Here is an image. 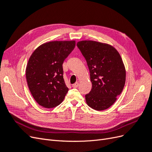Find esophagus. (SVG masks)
Listing matches in <instances>:
<instances>
[{"label":"esophagus","mask_w":152,"mask_h":152,"mask_svg":"<svg viewBox=\"0 0 152 152\" xmlns=\"http://www.w3.org/2000/svg\"><path fill=\"white\" fill-rule=\"evenodd\" d=\"M78 86H79V83H78V82H76V83L72 84V87L73 88H75V87H77Z\"/></svg>","instance_id":"1"}]
</instances>
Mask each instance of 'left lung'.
<instances>
[{"label":"left lung","instance_id":"left-lung-1","mask_svg":"<svg viewBox=\"0 0 152 152\" xmlns=\"http://www.w3.org/2000/svg\"><path fill=\"white\" fill-rule=\"evenodd\" d=\"M90 72L92 89L86 95L87 105L97 111L115 102L126 82V69L120 54L112 45L93 40L77 44Z\"/></svg>","mask_w":152,"mask_h":152}]
</instances>
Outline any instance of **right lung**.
I'll list each match as a JSON object with an SVG mask.
<instances>
[{
    "mask_svg": "<svg viewBox=\"0 0 152 152\" xmlns=\"http://www.w3.org/2000/svg\"><path fill=\"white\" fill-rule=\"evenodd\" d=\"M75 47V40L52 41L40 45L31 54L26 68L30 93L47 108L61 104L68 91L63 79V63Z\"/></svg>",
    "mask_w": 152,
    "mask_h": 152,
    "instance_id": "1",
    "label": "right lung"
}]
</instances>
